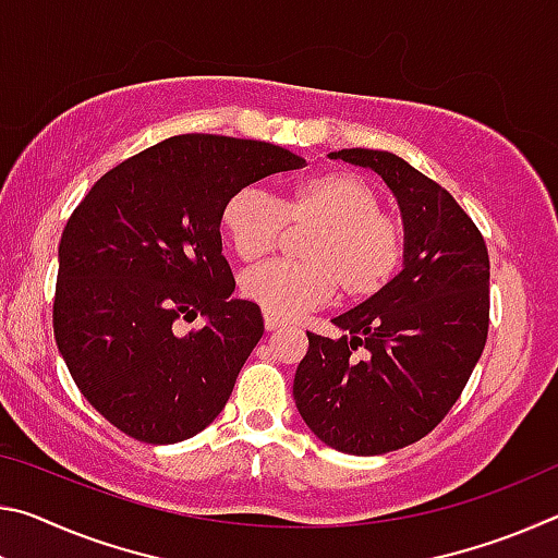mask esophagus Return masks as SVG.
Returning a JSON list of instances; mask_svg holds the SVG:
<instances>
[{
	"label": "esophagus",
	"mask_w": 558,
	"mask_h": 558,
	"mask_svg": "<svg viewBox=\"0 0 558 558\" xmlns=\"http://www.w3.org/2000/svg\"><path fill=\"white\" fill-rule=\"evenodd\" d=\"M263 323H266V329H268V332H272V329H278V327L286 325V323H282L280 317L270 315V313H263Z\"/></svg>",
	"instance_id": "34e87169"
}]
</instances>
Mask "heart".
I'll return each instance as SVG.
<instances>
[{
	"mask_svg": "<svg viewBox=\"0 0 558 558\" xmlns=\"http://www.w3.org/2000/svg\"><path fill=\"white\" fill-rule=\"evenodd\" d=\"M317 226L307 260H272L241 278V292L276 317H295L335 295L366 300L386 288L403 258V229L381 211L376 189L352 172H325L282 196L248 184L223 202L221 229L235 256L256 263L276 251L286 226Z\"/></svg>",
	"mask_w": 558,
	"mask_h": 558,
	"instance_id": "b5f03b06",
	"label": "heart"
}]
</instances>
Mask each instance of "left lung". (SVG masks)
I'll return each instance as SVG.
<instances>
[{
  "label": "left lung",
  "instance_id": "left-lung-1",
  "mask_svg": "<svg viewBox=\"0 0 558 558\" xmlns=\"http://www.w3.org/2000/svg\"><path fill=\"white\" fill-rule=\"evenodd\" d=\"M384 179L401 209L403 268L362 305L332 319L339 339L307 332L292 396L307 428L339 452L384 456L446 418L485 349L489 258L458 202L405 159L339 149Z\"/></svg>",
  "mask_w": 558,
  "mask_h": 558
}]
</instances>
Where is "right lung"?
Returning a JSON list of instances; mask_svg holds the SVG:
<instances>
[{"instance_id": "obj_1", "label": "right lung", "mask_w": 558, "mask_h": 558, "mask_svg": "<svg viewBox=\"0 0 558 558\" xmlns=\"http://www.w3.org/2000/svg\"><path fill=\"white\" fill-rule=\"evenodd\" d=\"M302 165L258 140L177 135L93 184L61 235L53 335L75 386L112 426L169 446L223 411L263 337L256 302L231 298L223 202ZM196 316L205 325L182 333Z\"/></svg>"}]
</instances>
